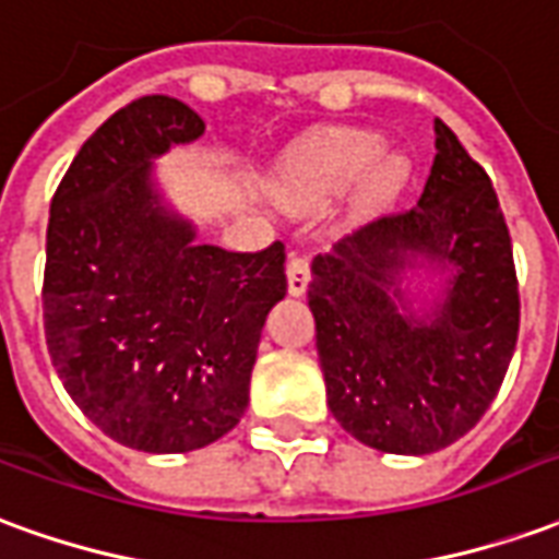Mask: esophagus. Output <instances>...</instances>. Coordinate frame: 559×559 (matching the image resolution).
Segmentation results:
<instances>
[{"mask_svg":"<svg viewBox=\"0 0 559 559\" xmlns=\"http://www.w3.org/2000/svg\"><path fill=\"white\" fill-rule=\"evenodd\" d=\"M308 281H311L308 260L299 254H290V260H287V290H290V296H305Z\"/></svg>","mask_w":559,"mask_h":559,"instance_id":"obj_1","label":"esophagus"}]
</instances>
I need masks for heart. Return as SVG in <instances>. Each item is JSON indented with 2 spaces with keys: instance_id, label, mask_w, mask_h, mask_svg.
I'll use <instances>...</instances> for the list:
<instances>
[{
  "instance_id": "b5f03b06",
  "label": "heart",
  "mask_w": 559,
  "mask_h": 559,
  "mask_svg": "<svg viewBox=\"0 0 559 559\" xmlns=\"http://www.w3.org/2000/svg\"><path fill=\"white\" fill-rule=\"evenodd\" d=\"M411 176V148L386 146V138L371 128H326L284 158L275 188L284 203L323 206L356 185V209L377 212L407 188Z\"/></svg>"
}]
</instances>
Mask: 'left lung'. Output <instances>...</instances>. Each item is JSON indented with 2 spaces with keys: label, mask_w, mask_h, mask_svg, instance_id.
I'll return each mask as SVG.
<instances>
[{
  "label": "left lung",
  "mask_w": 559,
  "mask_h": 559,
  "mask_svg": "<svg viewBox=\"0 0 559 559\" xmlns=\"http://www.w3.org/2000/svg\"><path fill=\"white\" fill-rule=\"evenodd\" d=\"M433 134L419 203L317 254L308 287L329 411L392 455L445 449L481 419L521 320L491 179L445 122Z\"/></svg>",
  "instance_id": "8db88e82"
}]
</instances>
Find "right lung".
<instances>
[{
    "mask_svg": "<svg viewBox=\"0 0 559 559\" xmlns=\"http://www.w3.org/2000/svg\"><path fill=\"white\" fill-rule=\"evenodd\" d=\"M167 95L116 110L50 203L44 332L68 395L116 443L191 452L248 407L266 314L287 293L284 245L257 254L197 242L155 160L203 138Z\"/></svg>",
    "mask_w": 559,
    "mask_h": 559,
    "instance_id": "right-lung-1",
    "label": "right lung"
}]
</instances>
